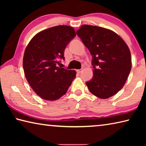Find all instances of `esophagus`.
Segmentation results:
<instances>
[{
    "label": "esophagus",
    "instance_id": "esophagus-1",
    "mask_svg": "<svg viewBox=\"0 0 146 146\" xmlns=\"http://www.w3.org/2000/svg\"><path fill=\"white\" fill-rule=\"evenodd\" d=\"M82 69H80V70H76V71H77V73H80L81 72H82Z\"/></svg>",
    "mask_w": 146,
    "mask_h": 146
}]
</instances>
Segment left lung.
Listing matches in <instances>:
<instances>
[{
  "label": "left lung",
  "mask_w": 146,
  "mask_h": 146,
  "mask_svg": "<svg viewBox=\"0 0 146 146\" xmlns=\"http://www.w3.org/2000/svg\"><path fill=\"white\" fill-rule=\"evenodd\" d=\"M76 34L92 55L93 76L86 85L100 98L117 93L125 84L131 70L129 49L117 33L102 27L83 25Z\"/></svg>",
  "instance_id": "left-lung-1"
}]
</instances>
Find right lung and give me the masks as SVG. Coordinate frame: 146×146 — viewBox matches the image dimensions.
<instances>
[{"label":"right lung","instance_id":"obj_1","mask_svg":"<svg viewBox=\"0 0 146 146\" xmlns=\"http://www.w3.org/2000/svg\"><path fill=\"white\" fill-rule=\"evenodd\" d=\"M76 36L72 27L57 26L39 32L27 46L23 68L29 85L39 97L55 100L65 95L76 76L75 70L58 67L64 50Z\"/></svg>","mask_w":146,"mask_h":146}]
</instances>
